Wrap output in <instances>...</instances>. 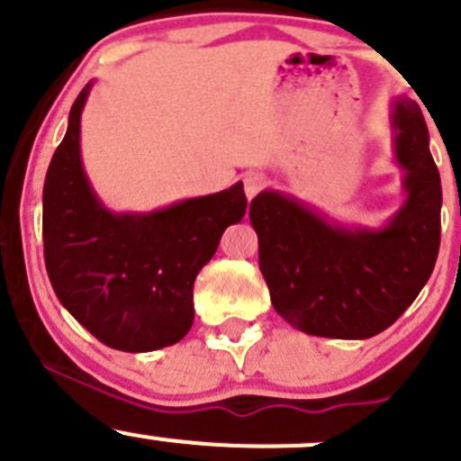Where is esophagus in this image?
Returning <instances> with one entry per match:
<instances>
[{"instance_id":"34e87169","label":"esophagus","mask_w":461,"mask_h":461,"mask_svg":"<svg viewBox=\"0 0 461 461\" xmlns=\"http://www.w3.org/2000/svg\"><path fill=\"white\" fill-rule=\"evenodd\" d=\"M243 187H245V196L252 201V198L257 196L260 189L265 187V176L258 174V171H252V174H248L243 178Z\"/></svg>"}]
</instances>
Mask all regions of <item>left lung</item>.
I'll return each mask as SVG.
<instances>
[{
    "instance_id": "1",
    "label": "left lung",
    "mask_w": 461,
    "mask_h": 461,
    "mask_svg": "<svg viewBox=\"0 0 461 461\" xmlns=\"http://www.w3.org/2000/svg\"><path fill=\"white\" fill-rule=\"evenodd\" d=\"M393 129L406 203L381 230L337 225L272 189L249 204L269 299L301 332L375 337L406 312L430 278L439 254L441 180L420 104L394 100Z\"/></svg>"
}]
</instances>
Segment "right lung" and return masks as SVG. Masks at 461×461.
<instances>
[{
    "label": "right lung",
    "mask_w": 461,
    "mask_h": 461,
    "mask_svg": "<svg viewBox=\"0 0 461 461\" xmlns=\"http://www.w3.org/2000/svg\"><path fill=\"white\" fill-rule=\"evenodd\" d=\"M86 85L44 180V260L59 303L104 346L151 352L194 323V281L222 231L248 207L243 183L151 213H113L93 194L80 158Z\"/></svg>",
    "instance_id": "add662e5"
}]
</instances>
